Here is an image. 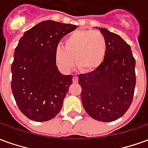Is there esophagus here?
Segmentation results:
<instances>
[{"label": "esophagus", "instance_id": "1", "mask_svg": "<svg viewBox=\"0 0 148 148\" xmlns=\"http://www.w3.org/2000/svg\"><path fill=\"white\" fill-rule=\"evenodd\" d=\"M77 80H78V79H77V75H74V76H73V82H74V83H77Z\"/></svg>", "mask_w": 148, "mask_h": 148}]
</instances>
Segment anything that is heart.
Listing matches in <instances>:
<instances>
[{
  "label": "heart",
  "instance_id": "obj_1",
  "mask_svg": "<svg viewBox=\"0 0 148 148\" xmlns=\"http://www.w3.org/2000/svg\"><path fill=\"white\" fill-rule=\"evenodd\" d=\"M106 53V40L97 31L76 30L67 36L64 46L58 45L55 58L65 72L72 69L74 62L83 72L91 71L103 63Z\"/></svg>",
  "mask_w": 148,
  "mask_h": 148
}]
</instances>
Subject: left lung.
Instances as JSON below:
<instances>
[{
	"label": "left lung",
	"instance_id": "8db88e82",
	"mask_svg": "<svg viewBox=\"0 0 148 148\" xmlns=\"http://www.w3.org/2000/svg\"><path fill=\"white\" fill-rule=\"evenodd\" d=\"M99 29V28H98ZM106 40V53L96 70L78 74L86 112L100 122H112L124 114L134 97L135 59L131 46L119 35L99 29Z\"/></svg>",
	"mask_w": 148,
	"mask_h": 148
}]
</instances>
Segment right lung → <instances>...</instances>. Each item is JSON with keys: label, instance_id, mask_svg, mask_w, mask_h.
<instances>
[{"label": "right lung", "instance_id": "right-lung-1", "mask_svg": "<svg viewBox=\"0 0 148 148\" xmlns=\"http://www.w3.org/2000/svg\"><path fill=\"white\" fill-rule=\"evenodd\" d=\"M76 28L44 21L19 40L11 66V88L19 110L31 120H50L62 107L73 76L60 73L55 51L61 39Z\"/></svg>", "mask_w": 148, "mask_h": 148}]
</instances>
